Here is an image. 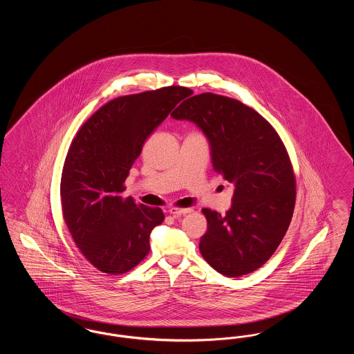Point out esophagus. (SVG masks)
Segmentation results:
<instances>
[{
  "label": "esophagus",
  "mask_w": 354,
  "mask_h": 354,
  "mask_svg": "<svg viewBox=\"0 0 354 354\" xmlns=\"http://www.w3.org/2000/svg\"><path fill=\"white\" fill-rule=\"evenodd\" d=\"M169 212L172 216L176 218V216H182V215H187V214L192 212V209L191 208H169Z\"/></svg>",
  "instance_id": "obj_1"
}]
</instances>
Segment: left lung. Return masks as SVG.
Here are the masks:
<instances>
[{"label": "left lung", "mask_w": 354, "mask_h": 354, "mask_svg": "<svg viewBox=\"0 0 354 354\" xmlns=\"http://www.w3.org/2000/svg\"><path fill=\"white\" fill-rule=\"evenodd\" d=\"M171 117L202 130L212 167L235 187L225 215L202 209L208 223L199 244L204 260L228 277L260 268L281 243L295 209L296 179L284 143L257 111L212 93L185 100Z\"/></svg>", "instance_id": "8db88e82"}]
</instances>
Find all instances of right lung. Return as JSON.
Instances as JSON below:
<instances>
[{
	"label": "right lung",
	"instance_id": "obj_1",
	"mask_svg": "<svg viewBox=\"0 0 354 354\" xmlns=\"http://www.w3.org/2000/svg\"><path fill=\"white\" fill-rule=\"evenodd\" d=\"M192 90L169 86L107 102L87 119L68 149L61 178L64 219L97 270H133L150 251L160 208L123 199L124 180L145 140Z\"/></svg>",
	"mask_w": 354,
	"mask_h": 354
}]
</instances>
